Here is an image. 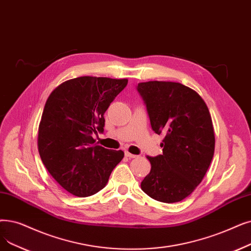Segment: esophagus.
<instances>
[{
  "instance_id": "obj_1",
  "label": "esophagus",
  "mask_w": 251,
  "mask_h": 251,
  "mask_svg": "<svg viewBox=\"0 0 251 251\" xmlns=\"http://www.w3.org/2000/svg\"><path fill=\"white\" fill-rule=\"evenodd\" d=\"M125 156H126V157H128L129 159L136 158V155H133V154H131V152H129V151H125Z\"/></svg>"
}]
</instances>
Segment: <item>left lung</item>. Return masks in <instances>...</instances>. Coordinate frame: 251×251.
<instances>
[{
	"instance_id": "obj_1",
	"label": "left lung",
	"mask_w": 251,
	"mask_h": 251,
	"mask_svg": "<svg viewBox=\"0 0 251 251\" xmlns=\"http://www.w3.org/2000/svg\"><path fill=\"white\" fill-rule=\"evenodd\" d=\"M151 129L164 135L163 154L147 157L151 171L141 181L151 198L180 202L199 186L214 154L212 120L202 97L176 82L138 83Z\"/></svg>"
}]
</instances>
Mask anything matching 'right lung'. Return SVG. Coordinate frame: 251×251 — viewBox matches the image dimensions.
<instances>
[{"instance_id": "1", "label": "right lung", "mask_w": 251, "mask_h": 251, "mask_svg": "<svg viewBox=\"0 0 251 251\" xmlns=\"http://www.w3.org/2000/svg\"><path fill=\"white\" fill-rule=\"evenodd\" d=\"M127 79L84 75L65 81L45 103L38 130V150L45 167L60 186L77 197H88L105 187L123 151L95 144L102 132L103 115Z\"/></svg>"}]
</instances>
